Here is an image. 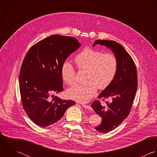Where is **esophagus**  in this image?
<instances>
[{
  "instance_id": "obj_1",
  "label": "esophagus",
  "mask_w": 157,
  "mask_h": 157,
  "mask_svg": "<svg viewBox=\"0 0 157 157\" xmlns=\"http://www.w3.org/2000/svg\"><path fill=\"white\" fill-rule=\"evenodd\" d=\"M82 107H84V108H85V109H90V110H91V109H92V107L90 106V105H86V104H82Z\"/></svg>"
}]
</instances>
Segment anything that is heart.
<instances>
[{"mask_svg": "<svg viewBox=\"0 0 157 157\" xmlns=\"http://www.w3.org/2000/svg\"><path fill=\"white\" fill-rule=\"evenodd\" d=\"M78 68L86 70L83 84H76L68 89V96L80 102H88L96 92L98 89H106L116 76L118 62L112 53H103L101 51L86 47L75 58ZM61 77L68 85L76 82V71L73 66L65 62L61 67Z\"/></svg>", "mask_w": 157, "mask_h": 157, "instance_id": "heart-1", "label": "heart"}]
</instances>
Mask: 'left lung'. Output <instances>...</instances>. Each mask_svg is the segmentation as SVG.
I'll return each mask as SVG.
<instances>
[{
    "instance_id": "8db88e82",
    "label": "left lung",
    "mask_w": 157,
    "mask_h": 157,
    "mask_svg": "<svg viewBox=\"0 0 157 157\" xmlns=\"http://www.w3.org/2000/svg\"><path fill=\"white\" fill-rule=\"evenodd\" d=\"M96 44L112 50L118 62L115 78L98 96L102 101L111 98V102H105L107 107L102 105L99 101L92 104V109L102 118L101 123L96 126L95 129L107 133L120 125L130 113L137 89V70L133 59L120 44L113 40H96L93 46Z\"/></svg>"
}]
</instances>
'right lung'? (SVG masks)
Here are the masks:
<instances>
[{"label":"right lung","mask_w":157,"mask_h":157,"mask_svg":"<svg viewBox=\"0 0 157 157\" xmlns=\"http://www.w3.org/2000/svg\"><path fill=\"white\" fill-rule=\"evenodd\" d=\"M80 46L75 37L55 34L37 42L27 53L20 70L19 89L24 109L37 125L54 124L75 104L71 100L50 97L63 90L62 65Z\"/></svg>","instance_id":"right-lung-1"}]
</instances>
